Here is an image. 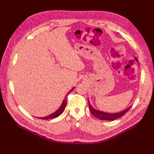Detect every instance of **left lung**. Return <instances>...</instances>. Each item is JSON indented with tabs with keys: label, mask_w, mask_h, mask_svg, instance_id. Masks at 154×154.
<instances>
[{
	"label": "left lung",
	"mask_w": 154,
	"mask_h": 154,
	"mask_svg": "<svg viewBox=\"0 0 154 154\" xmlns=\"http://www.w3.org/2000/svg\"><path fill=\"white\" fill-rule=\"evenodd\" d=\"M88 105H89V109L91 110V112L92 115H94L96 118H97L100 119L101 120H107V121H113L115 119H117L121 117H122L123 115H125L127 112L130 110V109L131 108L132 106H130L128 107V109L126 110L120 112L118 113H115V114H110V113H106L104 112H101L97 110L94 109L93 108L92 106L90 104L89 101H88Z\"/></svg>",
	"instance_id": "left-lung-1"
}]
</instances>
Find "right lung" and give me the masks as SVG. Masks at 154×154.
Segmentation results:
<instances>
[{"mask_svg":"<svg viewBox=\"0 0 154 154\" xmlns=\"http://www.w3.org/2000/svg\"><path fill=\"white\" fill-rule=\"evenodd\" d=\"M73 88H74V87L72 88L71 91H69V92H71V91H72L73 90ZM66 97H67V96H66V99H65L63 101L62 103V105L60 106V108L57 111H56L55 112L51 114H50V115H49L48 116H45V117L38 118V119H46V120H48V119H53V118H56L58 117L60 115H61L63 113V110H65V109H66V103H67V98H66Z\"/></svg>","mask_w":154,"mask_h":154,"instance_id":"1","label":"right lung"}]
</instances>
